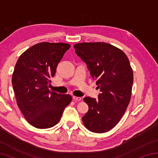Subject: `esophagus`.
Wrapping results in <instances>:
<instances>
[{
	"label": "esophagus",
	"instance_id": "obj_1",
	"mask_svg": "<svg viewBox=\"0 0 158 158\" xmlns=\"http://www.w3.org/2000/svg\"><path fill=\"white\" fill-rule=\"evenodd\" d=\"M73 100L75 101V102H77V101H81V98H80V97H76V96H73Z\"/></svg>",
	"mask_w": 158,
	"mask_h": 158
}]
</instances>
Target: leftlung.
Masks as SVG:
<instances>
[{
	"mask_svg": "<svg viewBox=\"0 0 158 158\" xmlns=\"http://www.w3.org/2000/svg\"><path fill=\"white\" fill-rule=\"evenodd\" d=\"M74 48L101 92L97 100L84 98L89 111L83 123L93 132H106L118 124L130 103L133 71L129 59L122 50L106 42H83Z\"/></svg>",
	"mask_w": 158,
	"mask_h": 158,
	"instance_id": "left-lung-1",
	"label": "left lung"
}]
</instances>
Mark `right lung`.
Segmentation results:
<instances>
[{"label":"right lung","instance_id":"obj_1","mask_svg":"<svg viewBox=\"0 0 158 158\" xmlns=\"http://www.w3.org/2000/svg\"><path fill=\"white\" fill-rule=\"evenodd\" d=\"M70 44L40 42L25 51L16 63L12 84L19 108L31 125L49 128L59 122L72 101L69 95L49 89L58 63Z\"/></svg>","mask_w":158,"mask_h":158}]
</instances>
